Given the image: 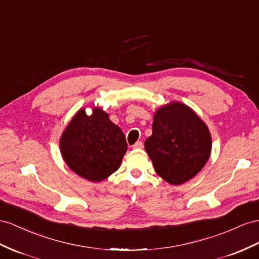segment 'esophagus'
I'll return each instance as SVG.
<instances>
[{
    "label": "esophagus",
    "instance_id": "34e87169",
    "mask_svg": "<svg viewBox=\"0 0 259 259\" xmlns=\"http://www.w3.org/2000/svg\"><path fill=\"white\" fill-rule=\"evenodd\" d=\"M143 148V143L141 141H138L134 144V149H142Z\"/></svg>",
    "mask_w": 259,
    "mask_h": 259
}]
</instances>
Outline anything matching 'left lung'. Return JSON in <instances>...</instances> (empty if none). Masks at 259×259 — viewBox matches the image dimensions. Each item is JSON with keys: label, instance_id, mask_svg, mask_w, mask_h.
<instances>
[{"label": "left lung", "instance_id": "8db88e82", "mask_svg": "<svg viewBox=\"0 0 259 259\" xmlns=\"http://www.w3.org/2000/svg\"><path fill=\"white\" fill-rule=\"evenodd\" d=\"M144 148L158 176L170 185H182L195 177L210 157V131L196 112L180 102L158 108L152 136Z\"/></svg>", "mask_w": 259, "mask_h": 259}]
</instances>
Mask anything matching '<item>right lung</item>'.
<instances>
[{
	"label": "right lung",
	"mask_w": 259,
	"mask_h": 259,
	"mask_svg": "<svg viewBox=\"0 0 259 259\" xmlns=\"http://www.w3.org/2000/svg\"><path fill=\"white\" fill-rule=\"evenodd\" d=\"M127 149L121 129L99 107H93L91 116L79 109L60 139L66 165L90 182H102L115 173Z\"/></svg>",
	"instance_id": "right-lung-1"
}]
</instances>
